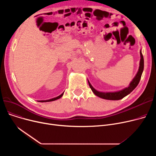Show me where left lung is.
I'll list each match as a JSON object with an SVG mask.
<instances>
[{
	"label": "left lung",
	"instance_id": "1",
	"mask_svg": "<svg viewBox=\"0 0 156 156\" xmlns=\"http://www.w3.org/2000/svg\"><path fill=\"white\" fill-rule=\"evenodd\" d=\"M140 64H139V68L137 73L136 75L133 78V79L131 81L130 83L129 84L128 87H126L121 90L116 91V92H100L97 91L95 90L92 85L90 83V81L88 80V85L90 87L91 90L94 94L102 99H106V100H111V101H118L120 100L122 98H124L128 94H129L132 92L133 90L136 87L138 84L139 83V81L140 80L141 76L142 75V73L144 71V57L142 54V50L140 51Z\"/></svg>",
	"mask_w": 156,
	"mask_h": 156
}]
</instances>
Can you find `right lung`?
Segmentation results:
<instances>
[{
    "label": "right lung",
    "mask_w": 156,
    "mask_h": 156,
    "mask_svg": "<svg viewBox=\"0 0 156 156\" xmlns=\"http://www.w3.org/2000/svg\"><path fill=\"white\" fill-rule=\"evenodd\" d=\"M63 94H64V92L62 94H61L60 95H59V96H57V97H54V98H52V99H48V100H46V101H38V102H51V101H55V100H57V99H60V98L63 95Z\"/></svg>",
    "instance_id": "add662e5"
}]
</instances>
